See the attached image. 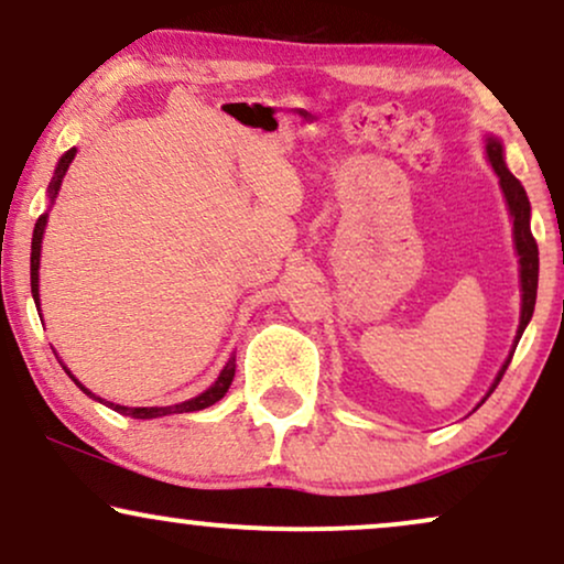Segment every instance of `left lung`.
I'll use <instances>...</instances> for the list:
<instances>
[{
  "label": "left lung",
  "mask_w": 564,
  "mask_h": 564,
  "mask_svg": "<svg viewBox=\"0 0 564 564\" xmlns=\"http://www.w3.org/2000/svg\"><path fill=\"white\" fill-rule=\"evenodd\" d=\"M487 153H489L491 166H495V171H497V176H500L505 199H508V205H510L512 229H516V249H518V258H520V289H523V310H520V325H518V335H516V346H518L520 335H523L525 325H529V319L533 315V306H536L539 247H536V239H533V234H531V203H529V197H525L523 184H520L516 176L510 174L508 166H505L502 145L495 138H489ZM510 359H512V356H510ZM510 359L505 361V367L500 369V375H497V380H495V384H491L489 393H495V388L500 384L505 369H508V365H510Z\"/></svg>",
  "instance_id": "8db88e82"
}]
</instances>
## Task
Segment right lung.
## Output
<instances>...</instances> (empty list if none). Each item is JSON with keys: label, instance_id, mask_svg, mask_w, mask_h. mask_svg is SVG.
Masks as SVG:
<instances>
[{"label": "right lung", "instance_id": "1", "mask_svg": "<svg viewBox=\"0 0 564 564\" xmlns=\"http://www.w3.org/2000/svg\"><path fill=\"white\" fill-rule=\"evenodd\" d=\"M73 159H75V148H73V151L64 153L62 159H59V163H56V171H54L52 182H48V197H52V199L56 197V192H59V184L64 180V174H67V169H69V163H73ZM44 226H46V216H41L39 220H35L33 245H31V291H33L35 304H39V258H41V239H44ZM234 375H237V356H231V359L226 361L224 372L218 375V380L213 382L210 388L205 390V393H199L197 398H192V401H184V403H176V405H166V409H127V405H117V403H109V401H106V405H109V409H113L117 413H124V416H132V419H155V416H169V413L203 411V409H208V405L220 401V398L229 393V388H231V382H234ZM69 377H73V375H69ZM73 380H75V377H73ZM77 388H80L83 393H88V390H85L80 382H77ZM88 395L96 398L93 393H88ZM98 401H101V398H98Z\"/></svg>", "mask_w": 564, "mask_h": 564}]
</instances>
